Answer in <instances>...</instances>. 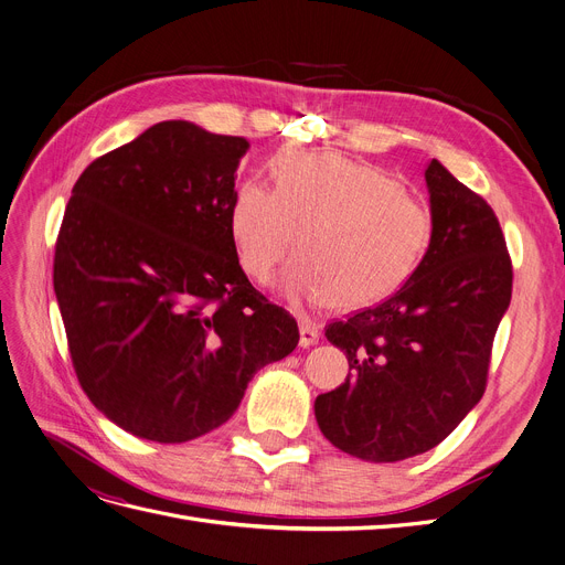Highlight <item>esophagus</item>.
<instances>
[{
	"mask_svg": "<svg viewBox=\"0 0 565 565\" xmlns=\"http://www.w3.org/2000/svg\"><path fill=\"white\" fill-rule=\"evenodd\" d=\"M318 337H321V332H318V328H313V326L307 323V321L300 323V347H302V349L313 347V343L318 341Z\"/></svg>",
	"mask_w": 565,
	"mask_h": 565,
	"instance_id": "obj_1",
	"label": "esophagus"
}]
</instances>
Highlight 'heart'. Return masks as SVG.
<instances>
[{"instance_id":"obj_1","label":"heart","mask_w":565,"mask_h":565,"mask_svg":"<svg viewBox=\"0 0 565 565\" xmlns=\"http://www.w3.org/2000/svg\"><path fill=\"white\" fill-rule=\"evenodd\" d=\"M242 267L258 284L281 279L290 300L360 309L392 296L427 249V207L383 170L337 152L290 154L277 166V189L244 180L231 205Z\"/></svg>"}]
</instances>
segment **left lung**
Returning a JSON list of instances; mask_svg holds the SVG:
<instances>
[{"label":"left lung","mask_w":565,"mask_h":565,"mask_svg":"<svg viewBox=\"0 0 565 565\" xmlns=\"http://www.w3.org/2000/svg\"><path fill=\"white\" fill-rule=\"evenodd\" d=\"M429 247L379 307L326 328L349 376L313 402L330 444L387 463L438 446L480 402L512 265L494 210L431 159Z\"/></svg>","instance_id":"8db88e82"}]
</instances>
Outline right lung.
<instances>
[{"mask_svg":"<svg viewBox=\"0 0 565 565\" xmlns=\"http://www.w3.org/2000/svg\"><path fill=\"white\" fill-rule=\"evenodd\" d=\"M249 142L159 121L92 161L55 247V296L89 402L157 444L224 425L298 323L244 275L231 233Z\"/></svg>","mask_w":565,"mask_h":565,"instance_id":"1","label":"right lung"}]
</instances>
